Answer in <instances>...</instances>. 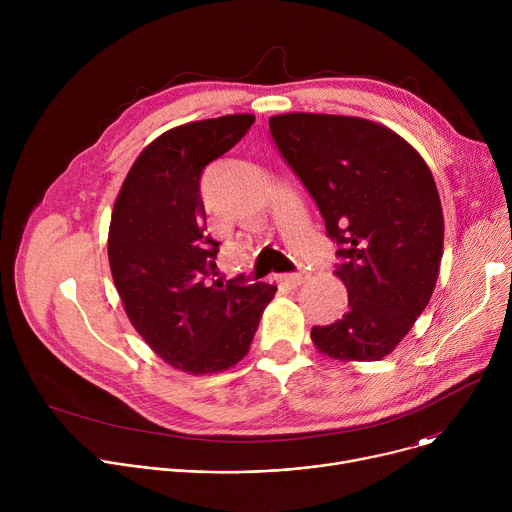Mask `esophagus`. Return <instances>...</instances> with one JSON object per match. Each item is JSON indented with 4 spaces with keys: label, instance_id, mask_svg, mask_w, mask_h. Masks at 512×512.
<instances>
[{
    "label": "esophagus",
    "instance_id": "esophagus-1",
    "mask_svg": "<svg viewBox=\"0 0 512 512\" xmlns=\"http://www.w3.org/2000/svg\"><path fill=\"white\" fill-rule=\"evenodd\" d=\"M281 283H285L287 287H298L306 281V275L304 273H287V275H279L277 277Z\"/></svg>",
    "mask_w": 512,
    "mask_h": 512
}]
</instances>
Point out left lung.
I'll list each match as a JSON object with an SVG mask.
<instances>
[{
	"label": "left lung",
	"instance_id": "left-lung-1",
	"mask_svg": "<svg viewBox=\"0 0 512 512\" xmlns=\"http://www.w3.org/2000/svg\"><path fill=\"white\" fill-rule=\"evenodd\" d=\"M269 131L316 200L348 289L344 316L314 326L312 342L336 360H381L425 310L440 273L435 180L401 135L369 119L285 113Z\"/></svg>",
	"mask_w": 512,
	"mask_h": 512
}]
</instances>
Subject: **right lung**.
Here are the masks:
<instances>
[{"label": "right lung", "instance_id": "1", "mask_svg": "<svg viewBox=\"0 0 512 512\" xmlns=\"http://www.w3.org/2000/svg\"><path fill=\"white\" fill-rule=\"evenodd\" d=\"M249 113L192 121L154 139L133 162L111 212L109 265L137 334L188 375L245 358L277 287L243 277L208 285L218 245L204 235L202 170L249 131Z\"/></svg>", "mask_w": 512, "mask_h": 512}]
</instances>
